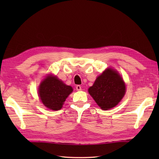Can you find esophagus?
<instances>
[{
    "label": "esophagus",
    "instance_id": "1",
    "mask_svg": "<svg viewBox=\"0 0 159 159\" xmlns=\"http://www.w3.org/2000/svg\"><path fill=\"white\" fill-rule=\"evenodd\" d=\"M76 89L77 91H80V90H81V86L79 85H77L76 86Z\"/></svg>",
    "mask_w": 159,
    "mask_h": 159
}]
</instances>
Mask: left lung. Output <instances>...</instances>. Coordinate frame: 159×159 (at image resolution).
<instances>
[{
    "label": "left lung",
    "mask_w": 159,
    "mask_h": 159,
    "mask_svg": "<svg viewBox=\"0 0 159 159\" xmlns=\"http://www.w3.org/2000/svg\"><path fill=\"white\" fill-rule=\"evenodd\" d=\"M88 92L101 109L108 110L116 107L122 99L126 85L116 71L108 68L97 78Z\"/></svg>",
    "instance_id": "1"
}]
</instances>
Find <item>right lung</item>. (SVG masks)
<instances>
[{"label": "right lung", "mask_w": 159, "mask_h": 159, "mask_svg": "<svg viewBox=\"0 0 159 159\" xmlns=\"http://www.w3.org/2000/svg\"><path fill=\"white\" fill-rule=\"evenodd\" d=\"M72 87L66 85L57 76H48L39 87V96L47 108L54 111L61 109L67 97L72 92Z\"/></svg>", "instance_id": "obj_1"}]
</instances>
